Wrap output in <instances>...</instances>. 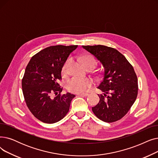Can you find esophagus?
I'll return each mask as SVG.
<instances>
[{
    "label": "esophagus",
    "instance_id": "obj_1",
    "mask_svg": "<svg viewBox=\"0 0 158 158\" xmlns=\"http://www.w3.org/2000/svg\"><path fill=\"white\" fill-rule=\"evenodd\" d=\"M78 95L80 96H87L89 95V94H87V93H81V94H79Z\"/></svg>",
    "mask_w": 158,
    "mask_h": 158
}]
</instances>
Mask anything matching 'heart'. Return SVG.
I'll return each instance as SVG.
<instances>
[{"instance_id": "b5f03b06", "label": "heart", "mask_w": 158, "mask_h": 158, "mask_svg": "<svg viewBox=\"0 0 158 158\" xmlns=\"http://www.w3.org/2000/svg\"><path fill=\"white\" fill-rule=\"evenodd\" d=\"M72 62V59L68 58L65 62L63 68L62 73L64 74H67L69 73L70 65ZM84 65L85 67L90 65H93L94 67L96 65L95 60L91 57H86L83 60ZM92 81L87 78H80L78 77H73L69 80L67 82V88L69 91L74 93H81L87 91L88 89L91 87Z\"/></svg>"}]
</instances>
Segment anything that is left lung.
<instances>
[{"label": "left lung", "mask_w": 158, "mask_h": 158, "mask_svg": "<svg viewBox=\"0 0 158 158\" xmlns=\"http://www.w3.org/2000/svg\"><path fill=\"white\" fill-rule=\"evenodd\" d=\"M102 64L103 80L97 88L103 93L100 102L92 107L94 114L102 121L114 122L122 118L136 100L138 78L133 67L116 49L98 45L82 46Z\"/></svg>", "instance_id": "left-lung-1"}]
</instances>
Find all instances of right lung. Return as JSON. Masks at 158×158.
<instances>
[{"mask_svg": "<svg viewBox=\"0 0 158 158\" xmlns=\"http://www.w3.org/2000/svg\"><path fill=\"white\" fill-rule=\"evenodd\" d=\"M78 46H58L45 48L29 62L22 80L27 106L40 121L54 123L65 117L75 95L61 94L58 84L67 58Z\"/></svg>", "mask_w": 158, "mask_h": 158, "instance_id": "obj_1", "label": "right lung"}]
</instances>
